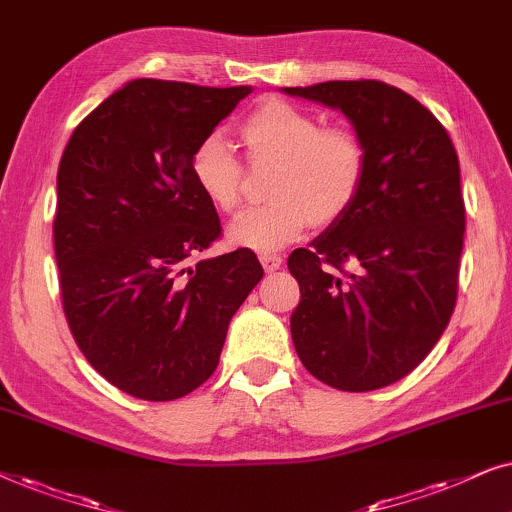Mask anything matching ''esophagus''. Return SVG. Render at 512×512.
<instances>
[{
  "instance_id": "34e87169",
  "label": "esophagus",
  "mask_w": 512,
  "mask_h": 512,
  "mask_svg": "<svg viewBox=\"0 0 512 512\" xmlns=\"http://www.w3.org/2000/svg\"><path fill=\"white\" fill-rule=\"evenodd\" d=\"M260 262H262V267H264V271H267V274H274V271L281 269V264H283L281 255H271V252H269V255H262Z\"/></svg>"
}]
</instances>
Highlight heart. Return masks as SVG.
Returning a JSON list of instances; mask_svg holds the SVG:
<instances>
[{
  "instance_id": "obj_1",
  "label": "heart",
  "mask_w": 512,
  "mask_h": 512,
  "mask_svg": "<svg viewBox=\"0 0 512 512\" xmlns=\"http://www.w3.org/2000/svg\"><path fill=\"white\" fill-rule=\"evenodd\" d=\"M252 168L274 166L271 203L231 224L238 248L271 252L309 227H330L353 208L367 177V145L353 128L323 126L316 114L281 98L264 100L238 128ZM192 175L201 194L224 215L243 203L248 170L220 135L194 149Z\"/></svg>"
}]
</instances>
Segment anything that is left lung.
Returning a JSON list of instances; mask_svg holds the SVG:
<instances>
[{
  "label": "left lung",
  "mask_w": 512,
  "mask_h": 512,
  "mask_svg": "<svg viewBox=\"0 0 512 512\" xmlns=\"http://www.w3.org/2000/svg\"><path fill=\"white\" fill-rule=\"evenodd\" d=\"M285 93L342 109L370 159L349 213L288 257L302 295L292 342L323 384L377 391L407 377L452 318L466 229L459 156L445 126L384 81Z\"/></svg>",
  "instance_id": "1"
}]
</instances>
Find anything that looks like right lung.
<instances>
[{"label":"right lung","mask_w":512,"mask_h":512,"mask_svg":"<svg viewBox=\"0 0 512 512\" xmlns=\"http://www.w3.org/2000/svg\"><path fill=\"white\" fill-rule=\"evenodd\" d=\"M248 93L135 79L74 128L60 159L53 245L67 325L88 363L133 398L166 403L199 388L264 276L248 248L193 261L222 236L194 182V149Z\"/></svg>","instance_id":"obj_1"}]
</instances>
